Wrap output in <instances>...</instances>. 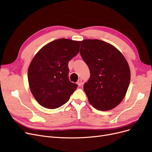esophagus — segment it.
<instances>
[{"label": "esophagus", "mask_w": 152, "mask_h": 152, "mask_svg": "<svg viewBox=\"0 0 152 152\" xmlns=\"http://www.w3.org/2000/svg\"><path fill=\"white\" fill-rule=\"evenodd\" d=\"M77 84L78 85V86H80V87L82 85V80H81V79L78 80V81H77Z\"/></svg>", "instance_id": "34e87169"}]
</instances>
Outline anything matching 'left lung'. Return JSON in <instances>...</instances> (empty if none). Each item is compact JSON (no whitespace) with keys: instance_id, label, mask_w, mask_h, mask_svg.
Returning <instances> with one entry per match:
<instances>
[{"instance_id":"1","label":"left lung","mask_w":152,"mask_h":152,"mask_svg":"<svg viewBox=\"0 0 152 152\" xmlns=\"http://www.w3.org/2000/svg\"><path fill=\"white\" fill-rule=\"evenodd\" d=\"M80 54L90 70V78L84 84L89 103L105 111L119 104L130 81L129 64L114 46L97 39L80 42Z\"/></svg>"}]
</instances>
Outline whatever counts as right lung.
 <instances>
[{"mask_svg": "<svg viewBox=\"0 0 152 152\" xmlns=\"http://www.w3.org/2000/svg\"><path fill=\"white\" fill-rule=\"evenodd\" d=\"M78 41L60 38L39 50L28 69L31 94L42 106L56 109L66 103L77 85L68 78V62L80 51Z\"/></svg>", "mask_w": 152, "mask_h": 152, "instance_id": "right-lung-1", "label": "right lung"}]
</instances>
